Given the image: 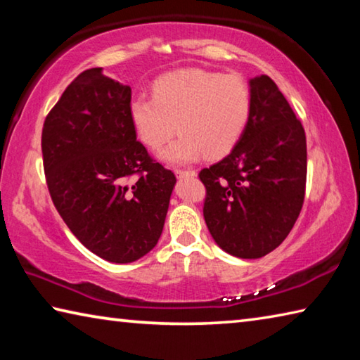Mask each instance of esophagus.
<instances>
[{"label":"esophagus","mask_w":360,"mask_h":360,"mask_svg":"<svg viewBox=\"0 0 360 360\" xmlns=\"http://www.w3.org/2000/svg\"><path fill=\"white\" fill-rule=\"evenodd\" d=\"M174 174L178 178H188V176H197V173L192 172V169H174Z\"/></svg>","instance_id":"obj_1"}]
</instances>
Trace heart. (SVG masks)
Listing matches in <instances>:
<instances>
[{
	"label": "heart",
	"instance_id": "b5f03b06",
	"mask_svg": "<svg viewBox=\"0 0 360 360\" xmlns=\"http://www.w3.org/2000/svg\"><path fill=\"white\" fill-rule=\"evenodd\" d=\"M251 108V89L243 76L184 70L157 79L152 98H133L130 119L150 149L162 148L178 124L181 136L160 152V158L168 165H184L203 154L227 155L245 133Z\"/></svg>",
	"mask_w": 360,
	"mask_h": 360
}]
</instances>
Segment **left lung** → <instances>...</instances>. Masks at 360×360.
<instances>
[{
    "label": "left lung",
    "instance_id": "obj_1",
    "mask_svg": "<svg viewBox=\"0 0 360 360\" xmlns=\"http://www.w3.org/2000/svg\"><path fill=\"white\" fill-rule=\"evenodd\" d=\"M251 117L227 157L200 172L205 222L235 257L259 259L276 249L300 214L307 184V136L270 77L249 81Z\"/></svg>",
    "mask_w": 360,
    "mask_h": 360
}]
</instances>
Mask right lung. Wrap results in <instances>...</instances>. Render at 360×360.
Segmentation results:
<instances>
[{"mask_svg": "<svg viewBox=\"0 0 360 360\" xmlns=\"http://www.w3.org/2000/svg\"><path fill=\"white\" fill-rule=\"evenodd\" d=\"M130 103L129 85L87 70L47 114L41 138L58 214L89 251L114 264L157 245L176 184L136 139Z\"/></svg>", "mask_w": 360, "mask_h": 360, "instance_id": "add662e5", "label": "right lung"}]
</instances>
